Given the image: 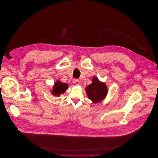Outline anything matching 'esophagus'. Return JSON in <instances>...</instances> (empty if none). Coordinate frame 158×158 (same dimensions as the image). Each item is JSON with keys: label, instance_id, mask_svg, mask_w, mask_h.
Returning <instances> with one entry per match:
<instances>
[{"label": "esophagus", "instance_id": "esophagus-1", "mask_svg": "<svg viewBox=\"0 0 158 158\" xmlns=\"http://www.w3.org/2000/svg\"><path fill=\"white\" fill-rule=\"evenodd\" d=\"M74 83H75L76 85H78L79 84V83H80V81H79V79H75V81H74Z\"/></svg>", "mask_w": 158, "mask_h": 158}]
</instances>
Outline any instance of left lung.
I'll list each match as a JSON object with an SVG mask.
<instances>
[{"label": "left lung", "instance_id": "left-lung-1", "mask_svg": "<svg viewBox=\"0 0 158 158\" xmlns=\"http://www.w3.org/2000/svg\"><path fill=\"white\" fill-rule=\"evenodd\" d=\"M88 98L94 102H98L105 98L107 88L105 83L100 82L96 77L92 79V83L86 88Z\"/></svg>", "mask_w": 158, "mask_h": 158}]
</instances>
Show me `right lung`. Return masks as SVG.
I'll return each instance as SVG.
<instances>
[{"instance_id": "right-lung-1", "label": "right lung", "mask_w": 158, "mask_h": 158, "mask_svg": "<svg viewBox=\"0 0 158 158\" xmlns=\"http://www.w3.org/2000/svg\"><path fill=\"white\" fill-rule=\"evenodd\" d=\"M68 88V85L65 83H61L59 81L54 83L52 91L53 95L59 96L61 94L64 93Z\"/></svg>"}]
</instances>
